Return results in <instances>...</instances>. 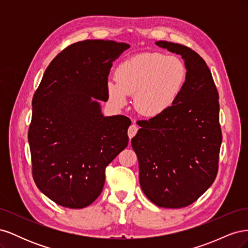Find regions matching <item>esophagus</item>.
<instances>
[{
	"label": "esophagus",
	"instance_id": "34e87169",
	"mask_svg": "<svg viewBox=\"0 0 248 248\" xmlns=\"http://www.w3.org/2000/svg\"><path fill=\"white\" fill-rule=\"evenodd\" d=\"M138 130H139V127H138L136 124H132V125L129 126V128H128V137H129L130 140H131L134 136H136Z\"/></svg>",
	"mask_w": 248,
	"mask_h": 248
}]
</instances>
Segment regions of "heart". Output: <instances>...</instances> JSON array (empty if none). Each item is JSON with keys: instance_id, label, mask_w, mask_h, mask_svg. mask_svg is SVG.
Returning <instances> with one entry per match:
<instances>
[{"instance_id": "heart-1", "label": "heart", "mask_w": 248, "mask_h": 248, "mask_svg": "<svg viewBox=\"0 0 248 248\" xmlns=\"http://www.w3.org/2000/svg\"><path fill=\"white\" fill-rule=\"evenodd\" d=\"M187 70L177 57L145 52L119 64L108 78L107 91L112 106L121 108L133 94V106L145 116L162 114L172 106L185 84Z\"/></svg>"}]
</instances>
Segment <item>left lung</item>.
<instances>
[{
	"mask_svg": "<svg viewBox=\"0 0 248 248\" xmlns=\"http://www.w3.org/2000/svg\"><path fill=\"white\" fill-rule=\"evenodd\" d=\"M155 43L182 57L186 80L170 108L138 121L140 129L131 146L146 197L159 207L183 208L213 184L218 171L222 140L218 92L198 52L178 43Z\"/></svg>",
	"mask_w": 248,
	"mask_h": 248,
	"instance_id": "1",
	"label": "left lung"
}]
</instances>
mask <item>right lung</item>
Returning <instances> with one entry per match:
<instances>
[{
  "instance_id": "obj_1",
  "label": "right lung",
  "mask_w": 248,
  "mask_h": 248,
  "mask_svg": "<svg viewBox=\"0 0 248 248\" xmlns=\"http://www.w3.org/2000/svg\"><path fill=\"white\" fill-rule=\"evenodd\" d=\"M126 43L85 40L52 60L34 93L28 140L37 187L56 204L85 208L99 197L106 168L128 145L126 116L103 117L107 80Z\"/></svg>"
}]
</instances>
